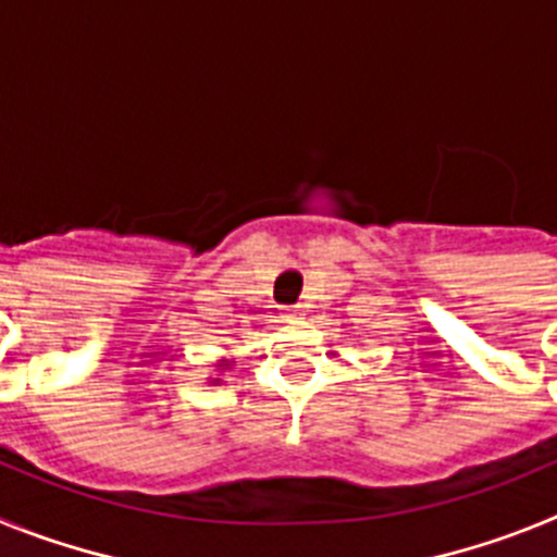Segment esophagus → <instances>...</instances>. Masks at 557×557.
Listing matches in <instances>:
<instances>
[{
	"label": "esophagus",
	"instance_id": "34e87169",
	"mask_svg": "<svg viewBox=\"0 0 557 557\" xmlns=\"http://www.w3.org/2000/svg\"><path fill=\"white\" fill-rule=\"evenodd\" d=\"M282 318H284V321H287V323L301 321V318H304V309H301V307H287V309H284Z\"/></svg>",
	"mask_w": 557,
	"mask_h": 557
}]
</instances>
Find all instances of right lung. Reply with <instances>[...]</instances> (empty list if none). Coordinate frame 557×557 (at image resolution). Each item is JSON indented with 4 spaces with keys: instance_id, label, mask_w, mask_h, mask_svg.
I'll return each mask as SVG.
<instances>
[{
    "instance_id": "obj_1",
    "label": "right lung",
    "mask_w": 557,
    "mask_h": 557,
    "mask_svg": "<svg viewBox=\"0 0 557 557\" xmlns=\"http://www.w3.org/2000/svg\"><path fill=\"white\" fill-rule=\"evenodd\" d=\"M231 366H234V359H228V357L218 359V368H220V371H231ZM214 382H220V379H214Z\"/></svg>"
}]
</instances>
